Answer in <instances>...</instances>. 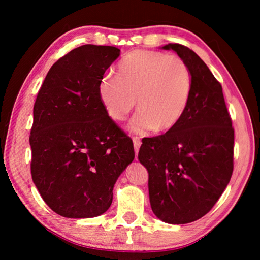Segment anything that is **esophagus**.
<instances>
[{
  "label": "esophagus",
  "instance_id": "obj_1",
  "mask_svg": "<svg viewBox=\"0 0 260 260\" xmlns=\"http://www.w3.org/2000/svg\"><path fill=\"white\" fill-rule=\"evenodd\" d=\"M133 144H134V150H135V157L138 158V152H139V149L141 147V141L139 138H136V136H134L133 138Z\"/></svg>",
  "mask_w": 260,
  "mask_h": 260
}]
</instances>
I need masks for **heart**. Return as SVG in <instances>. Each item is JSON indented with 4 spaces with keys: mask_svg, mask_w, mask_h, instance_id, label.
Instances as JSON below:
<instances>
[{
    "mask_svg": "<svg viewBox=\"0 0 260 260\" xmlns=\"http://www.w3.org/2000/svg\"><path fill=\"white\" fill-rule=\"evenodd\" d=\"M191 73L179 56L161 51L135 50L117 65V76L100 79L101 103L112 120L122 121L135 108L140 111L128 129L144 134L167 132L181 121L191 94Z\"/></svg>",
    "mask_w": 260,
    "mask_h": 260,
    "instance_id": "heart-1",
    "label": "heart"
}]
</instances>
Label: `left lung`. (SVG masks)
I'll list each match as a JSON object with an SVG mask.
<instances>
[{
    "instance_id": "left-lung-1",
    "label": "left lung",
    "mask_w": 260,
    "mask_h": 260,
    "mask_svg": "<svg viewBox=\"0 0 260 260\" xmlns=\"http://www.w3.org/2000/svg\"><path fill=\"white\" fill-rule=\"evenodd\" d=\"M173 50L191 73V94L181 121L165 134L142 140L139 160L149 173L152 212L181 225L205 215L217 203L233 173L234 128L222 87L195 52L179 43Z\"/></svg>"
}]
</instances>
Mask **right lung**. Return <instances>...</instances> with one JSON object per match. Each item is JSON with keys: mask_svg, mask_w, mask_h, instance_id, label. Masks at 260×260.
Segmentation results:
<instances>
[{"mask_svg": "<svg viewBox=\"0 0 260 260\" xmlns=\"http://www.w3.org/2000/svg\"><path fill=\"white\" fill-rule=\"evenodd\" d=\"M119 55L116 47H78L52 65L38 93L30 173L43 201L61 217L103 214L135 157L133 142L105 112L98 91Z\"/></svg>", "mask_w": 260, "mask_h": 260, "instance_id": "1", "label": "right lung"}]
</instances>
